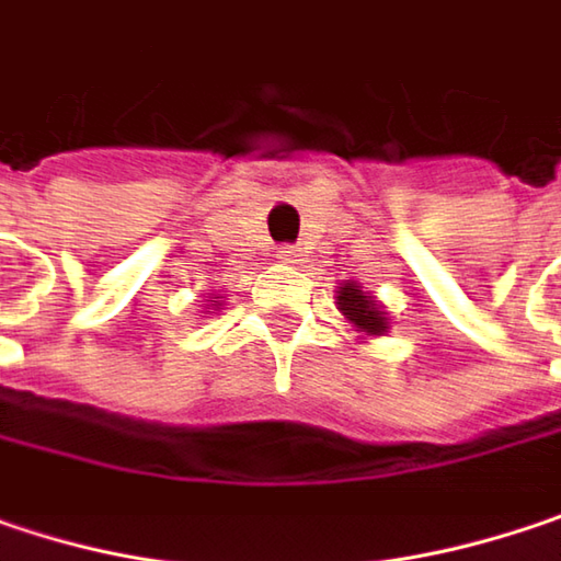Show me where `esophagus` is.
<instances>
[{"instance_id":"obj_1","label":"esophagus","mask_w":561,"mask_h":561,"mask_svg":"<svg viewBox=\"0 0 561 561\" xmlns=\"http://www.w3.org/2000/svg\"><path fill=\"white\" fill-rule=\"evenodd\" d=\"M277 259L284 261V264H294V267H297V264H302V252L300 249H284Z\"/></svg>"}]
</instances>
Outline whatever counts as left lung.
<instances>
[{"label":"left lung","mask_w":561,"mask_h":561,"mask_svg":"<svg viewBox=\"0 0 561 561\" xmlns=\"http://www.w3.org/2000/svg\"><path fill=\"white\" fill-rule=\"evenodd\" d=\"M335 306L344 322L357 332V339H382L389 332V312L374 294H367L357 280H344L335 290Z\"/></svg>","instance_id":"8db88e82"}]
</instances>
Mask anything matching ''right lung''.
Segmentation results:
<instances>
[{
	"label": "right lung",
	"instance_id": "obj_1",
	"mask_svg": "<svg viewBox=\"0 0 561 561\" xmlns=\"http://www.w3.org/2000/svg\"><path fill=\"white\" fill-rule=\"evenodd\" d=\"M220 306H222V297L220 294H214L210 300H207V306H204V312L210 316V312H220Z\"/></svg>",
	"mask_w": 561,
	"mask_h": 561
}]
</instances>
